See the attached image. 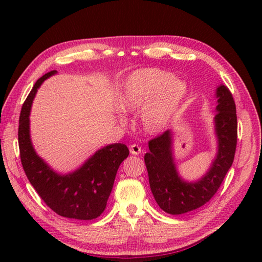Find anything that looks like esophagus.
Segmentation results:
<instances>
[{"instance_id": "34e87169", "label": "esophagus", "mask_w": 262, "mask_h": 262, "mask_svg": "<svg viewBox=\"0 0 262 262\" xmlns=\"http://www.w3.org/2000/svg\"><path fill=\"white\" fill-rule=\"evenodd\" d=\"M129 151L133 155H138L143 151V149L138 145H136V144H133V145H130V147H129Z\"/></svg>"}]
</instances>
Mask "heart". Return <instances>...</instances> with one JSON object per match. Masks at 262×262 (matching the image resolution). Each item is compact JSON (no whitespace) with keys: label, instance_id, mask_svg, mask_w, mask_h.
Here are the masks:
<instances>
[{"label":"heart","instance_id":"1","mask_svg":"<svg viewBox=\"0 0 262 262\" xmlns=\"http://www.w3.org/2000/svg\"><path fill=\"white\" fill-rule=\"evenodd\" d=\"M188 93L187 83L171 72L143 69L132 73L122 82L117 105L122 111L142 107L140 122L144 132L157 134L169 126L180 110Z\"/></svg>","mask_w":262,"mask_h":262}]
</instances>
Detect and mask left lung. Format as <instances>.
I'll list each match as a JSON object with an SVG mask.
<instances>
[{"instance_id":"8db88e82","label":"left lung","mask_w":262,"mask_h":262,"mask_svg":"<svg viewBox=\"0 0 262 262\" xmlns=\"http://www.w3.org/2000/svg\"><path fill=\"white\" fill-rule=\"evenodd\" d=\"M217 105L214 133L217 152L207 172L196 181L182 179L177 169L173 154V130L148 142L145 160L149 187L161 209L171 215H180L202 207L219 190L234 160L237 119L235 102L225 85L216 88Z\"/></svg>"}]
</instances>
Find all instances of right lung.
<instances>
[{"mask_svg": "<svg viewBox=\"0 0 262 262\" xmlns=\"http://www.w3.org/2000/svg\"><path fill=\"white\" fill-rule=\"evenodd\" d=\"M57 71L39 79L22 105L19 119L21 163L28 180L39 196L55 213L68 219L90 221L103 213L115 178L129 149L121 143L98 149L80 168L69 173H57L33 148L30 137V111L39 86Z\"/></svg>", "mask_w": 262, "mask_h": 262, "instance_id": "right-lung-1", "label": "right lung"}]
</instances>
